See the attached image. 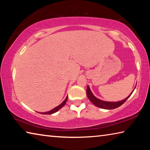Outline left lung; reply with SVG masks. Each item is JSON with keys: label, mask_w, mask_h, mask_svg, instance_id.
<instances>
[{"label": "left lung", "mask_w": 150, "mask_h": 150, "mask_svg": "<svg viewBox=\"0 0 150 150\" xmlns=\"http://www.w3.org/2000/svg\"><path fill=\"white\" fill-rule=\"evenodd\" d=\"M135 88H134V89H135ZM134 90L126 98H124V100H122L120 101H118V102H108V101L102 100L99 99V98H96L95 96H94L93 93L91 92L88 85L87 86V95L88 96V99L91 100V102L93 104H94L96 106H97V107L100 108L110 110V109L116 108L119 107V106H120L122 105H123V104L126 102V100L128 99V97H130V95H132V93H133Z\"/></svg>", "instance_id": "obj_1"}]
</instances>
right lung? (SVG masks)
Instances as JSON below:
<instances>
[{
  "instance_id": "obj_1",
  "label": "right lung",
  "mask_w": 150,
  "mask_h": 150,
  "mask_svg": "<svg viewBox=\"0 0 150 150\" xmlns=\"http://www.w3.org/2000/svg\"><path fill=\"white\" fill-rule=\"evenodd\" d=\"M67 97H66L65 99L63 100V102L61 103L59 106H56V107L53 108L52 110H51L50 111L45 112H40V114H42V115H52V114L56 112H57L58 110H60V109L62 108L63 106L65 105V103H66V102H67Z\"/></svg>"
}]
</instances>
